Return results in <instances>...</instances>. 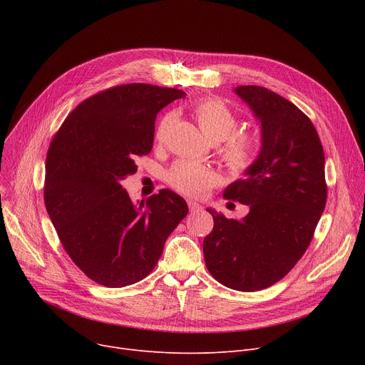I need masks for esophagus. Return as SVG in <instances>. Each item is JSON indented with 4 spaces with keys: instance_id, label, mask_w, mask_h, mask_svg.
I'll return each mask as SVG.
<instances>
[{
    "instance_id": "esophagus-1",
    "label": "esophagus",
    "mask_w": 365,
    "mask_h": 365,
    "mask_svg": "<svg viewBox=\"0 0 365 365\" xmlns=\"http://www.w3.org/2000/svg\"><path fill=\"white\" fill-rule=\"evenodd\" d=\"M187 205H189L190 213H198V212H201V210H202V205L198 204L197 201H192V200L187 201Z\"/></svg>"
}]
</instances>
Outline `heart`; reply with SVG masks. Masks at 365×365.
Segmentation results:
<instances>
[{"label":"heart","mask_w":365,"mask_h":365,"mask_svg":"<svg viewBox=\"0 0 365 365\" xmlns=\"http://www.w3.org/2000/svg\"><path fill=\"white\" fill-rule=\"evenodd\" d=\"M192 112L197 123L210 142H223V158L234 171H242L252 165L257 152V139L250 133L234 134L238 127L237 115L217 99L198 101ZM173 123V113L161 118L155 138L161 140ZM167 182L178 192L189 197H198L216 183L215 173L190 160H179L167 173Z\"/></svg>","instance_id":"b5f03b06"}]
</instances>
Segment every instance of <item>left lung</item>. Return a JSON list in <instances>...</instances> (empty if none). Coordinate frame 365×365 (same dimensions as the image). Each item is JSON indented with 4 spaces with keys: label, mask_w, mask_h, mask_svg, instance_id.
Returning a JSON list of instances; mask_svg holds the SVG:
<instances>
[{
    "label": "left lung",
    "mask_w": 365,
    "mask_h": 365,
    "mask_svg": "<svg viewBox=\"0 0 365 365\" xmlns=\"http://www.w3.org/2000/svg\"><path fill=\"white\" fill-rule=\"evenodd\" d=\"M260 124V150L244 179L223 197L248 205L241 220L213 208L202 242L208 272L238 292L263 290L284 278L308 248L327 201L324 149L311 120L290 101L259 86L234 88Z\"/></svg>",
    "instance_id": "obj_1"
}]
</instances>
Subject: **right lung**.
I'll list each match as a JSON object with an SVG mask.
<instances>
[{
    "instance_id": "right-lung-1",
    "label": "right lung",
    "mask_w": 365,
    "mask_h": 365,
    "mask_svg": "<svg viewBox=\"0 0 365 365\" xmlns=\"http://www.w3.org/2000/svg\"><path fill=\"white\" fill-rule=\"evenodd\" d=\"M185 96L140 83L112 87L76 106L51 140L47 213L68 256L101 285L118 289L149 275L187 215L170 189L134 204L121 185L150 152L157 113Z\"/></svg>"
}]
</instances>
